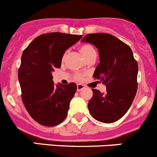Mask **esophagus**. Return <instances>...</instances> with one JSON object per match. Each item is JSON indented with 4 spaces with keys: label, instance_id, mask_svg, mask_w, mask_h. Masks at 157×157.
Here are the masks:
<instances>
[{
    "label": "esophagus",
    "instance_id": "obj_1",
    "mask_svg": "<svg viewBox=\"0 0 157 157\" xmlns=\"http://www.w3.org/2000/svg\"><path fill=\"white\" fill-rule=\"evenodd\" d=\"M86 86H85V85L83 84H81V83H77V91H80V90H83Z\"/></svg>",
    "mask_w": 157,
    "mask_h": 157
}]
</instances>
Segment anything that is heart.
I'll return each instance as SVG.
<instances>
[{"label":"heart","instance_id":"heart-1","mask_svg":"<svg viewBox=\"0 0 157 157\" xmlns=\"http://www.w3.org/2000/svg\"><path fill=\"white\" fill-rule=\"evenodd\" d=\"M80 52H81L82 55H83V57L86 58V57L89 56L90 55H91V54L95 53V52H96V50H95L94 47L92 45H90V44H83V45L80 47ZM75 77L77 80H81L82 77H83V74H77V75L75 76Z\"/></svg>","mask_w":157,"mask_h":157}]
</instances>
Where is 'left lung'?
Wrapping results in <instances>:
<instances>
[{"mask_svg":"<svg viewBox=\"0 0 157 157\" xmlns=\"http://www.w3.org/2000/svg\"><path fill=\"white\" fill-rule=\"evenodd\" d=\"M82 42H90L99 50L100 62L93 77L106 86L105 93L92 89L89 111L97 121L115 122L125 115L137 93V61L127 44L108 33L87 34Z\"/></svg>","mask_w":157,"mask_h":157,"instance_id":"1","label":"left lung"}]
</instances>
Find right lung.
<instances>
[{"mask_svg": "<svg viewBox=\"0 0 157 157\" xmlns=\"http://www.w3.org/2000/svg\"><path fill=\"white\" fill-rule=\"evenodd\" d=\"M82 36L49 33L36 37L23 52L18 78L22 100L29 115L40 124L58 125L65 119L75 83L54 85L52 72L61 65L63 55Z\"/></svg>", "mask_w": 157, "mask_h": 157, "instance_id": "1", "label": "right lung"}]
</instances>
